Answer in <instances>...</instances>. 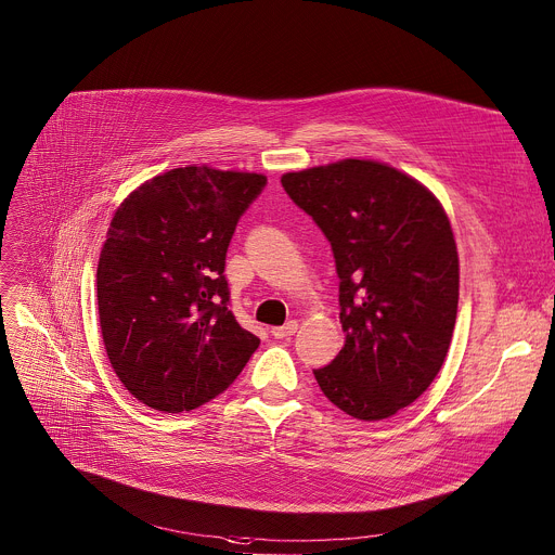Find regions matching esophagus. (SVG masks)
Segmentation results:
<instances>
[{"instance_id": "obj_1", "label": "esophagus", "mask_w": 555, "mask_h": 555, "mask_svg": "<svg viewBox=\"0 0 555 555\" xmlns=\"http://www.w3.org/2000/svg\"><path fill=\"white\" fill-rule=\"evenodd\" d=\"M297 330H299V323H297V321H287V323L281 325V327H272V337H274V339H287V337H292Z\"/></svg>"}]
</instances>
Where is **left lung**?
I'll use <instances>...</instances> for the list:
<instances>
[{"instance_id":"left-lung-1","label":"left lung","mask_w":555,"mask_h":555,"mask_svg":"<svg viewBox=\"0 0 555 555\" xmlns=\"http://www.w3.org/2000/svg\"><path fill=\"white\" fill-rule=\"evenodd\" d=\"M321 228L339 274L341 352L314 371L346 415L377 422L411 405L447 359L460 299L451 220L415 178L339 160L281 178Z\"/></svg>"}]
</instances>
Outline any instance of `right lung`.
Instances as JSON below:
<instances>
[{
	"mask_svg": "<svg viewBox=\"0 0 555 555\" xmlns=\"http://www.w3.org/2000/svg\"><path fill=\"white\" fill-rule=\"evenodd\" d=\"M268 178L178 167L118 207L98 263V312L125 388L163 413L223 392L261 339L230 306L225 256L238 218Z\"/></svg>",
	"mask_w": 555,
	"mask_h": 555,
	"instance_id": "1",
	"label": "right lung"
}]
</instances>
